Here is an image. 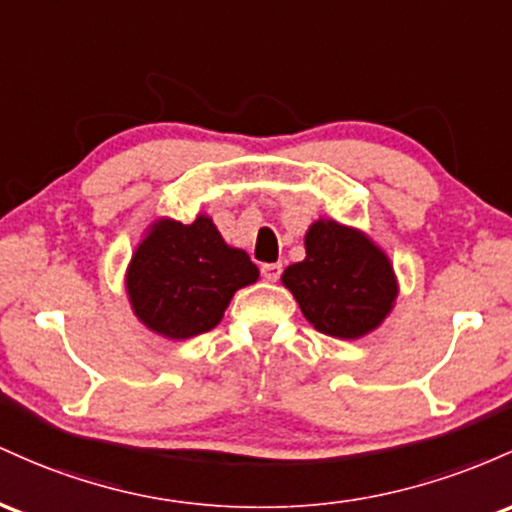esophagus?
<instances>
[{
	"label": "esophagus",
	"mask_w": 512,
	"mask_h": 512,
	"mask_svg": "<svg viewBox=\"0 0 512 512\" xmlns=\"http://www.w3.org/2000/svg\"><path fill=\"white\" fill-rule=\"evenodd\" d=\"M283 273V263H263L261 266V275L268 280V283H275Z\"/></svg>",
	"instance_id": "esophagus-1"
}]
</instances>
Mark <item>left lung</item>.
I'll return each mask as SVG.
<instances>
[{
	"label": "left lung",
	"instance_id": "1",
	"mask_svg": "<svg viewBox=\"0 0 512 512\" xmlns=\"http://www.w3.org/2000/svg\"><path fill=\"white\" fill-rule=\"evenodd\" d=\"M304 249V261L287 266L280 280L314 329L353 341L387 319L399 285L375 241L336 220H317L304 234Z\"/></svg>",
	"mask_w": 512,
	"mask_h": 512
}]
</instances>
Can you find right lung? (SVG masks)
Masks as SVG:
<instances>
[{"instance_id":"add662e5","label":"right lung","mask_w":512,"mask_h":512,"mask_svg":"<svg viewBox=\"0 0 512 512\" xmlns=\"http://www.w3.org/2000/svg\"><path fill=\"white\" fill-rule=\"evenodd\" d=\"M256 280V263L229 246L208 215L191 225L162 217L132 254L125 290L149 331L183 341L215 329L234 292Z\"/></svg>"}]
</instances>
